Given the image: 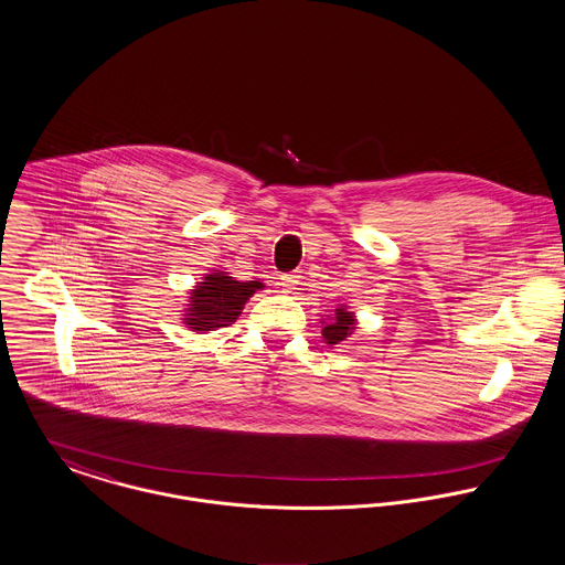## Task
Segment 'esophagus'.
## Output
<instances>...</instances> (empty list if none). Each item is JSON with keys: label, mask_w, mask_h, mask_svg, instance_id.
Instances as JSON below:
<instances>
[{"label": "esophagus", "mask_w": 565, "mask_h": 565, "mask_svg": "<svg viewBox=\"0 0 565 565\" xmlns=\"http://www.w3.org/2000/svg\"><path fill=\"white\" fill-rule=\"evenodd\" d=\"M299 284H301V275H281L279 277V286L284 292H295Z\"/></svg>", "instance_id": "1"}]
</instances>
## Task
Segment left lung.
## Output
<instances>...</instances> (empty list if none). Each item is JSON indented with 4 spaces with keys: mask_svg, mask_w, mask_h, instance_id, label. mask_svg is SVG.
<instances>
[{
    "mask_svg": "<svg viewBox=\"0 0 565 565\" xmlns=\"http://www.w3.org/2000/svg\"><path fill=\"white\" fill-rule=\"evenodd\" d=\"M354 324H356V320H354L352 311H348V307H338L329 316V322H324L322 338H324L327 344H340V342H344L347 338L352 335Z\"/></svg>",
    "mask_w": 565,
    "mask_h": 565,
    "instance_id": "left-lung-1",
    "label": "left lung"
}]
</instances>
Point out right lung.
I'll return each mask as SVG.
<instances>
[{
	"instance_id": "1",
	"label": "right lung",
	"mask_w": 565,
	"mask_h": 565,
	"mask_svg": "<svg viewBox=\"0 0 565 565\" xmlns=\"http://www.w3.org/2000/svg\"><path fill=\"white\" fill-rule=\"evenodd\" d=\"M262 288V281H238L223 270L211 273L189 292L191 297L182 320L191 331H215L218 327H230L236 322L249 297Z\"/></svg>"
}]
</instances>
